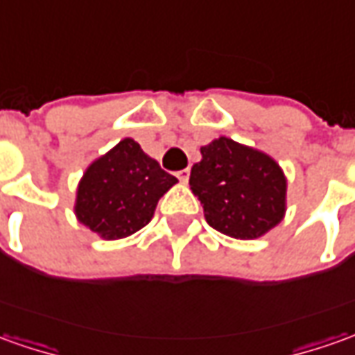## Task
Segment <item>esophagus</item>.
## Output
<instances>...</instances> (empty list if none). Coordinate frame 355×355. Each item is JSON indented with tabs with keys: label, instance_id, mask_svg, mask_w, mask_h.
I'll return each instance as SVG.
<instances>
[{
	"label": "esophagus",
	"instance_id": "34e87169",
	"mask_svg": "<svg viewBox=\"0 0 355 355\" xmlns=\"http://www.w3.org/2000/svg\"><path fill=\"white\" fill-rule=\"evenodd\" d=\"M177 177H178V180H180V182H184V184H187L188 178H190V171H188V168H182V171H178Z\"/></svg>",
	"mask_w": 355,
	"mask_h": 355
}]
</instances>
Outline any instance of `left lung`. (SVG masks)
<instances>
[{
    "instance_id": "1",
    "label": "left lung",
    "mask_w": 355,
    "mask_h": 355,
    "mask_svg": "<svg viewBox=\"0 0 355 355\" xmlns=\"http://www.w3.org/2000/svg\"><path fill=\"white\" fill-rule=\"evenodd\" d=\"M200 151L190 188L211 227L229 237L257 239L278 225L286 211V177L274 159L229 137Z\"/></svg>"
}]
</instances>
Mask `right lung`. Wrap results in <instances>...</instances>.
Here are the masks:
<instances>
[{"label":"right lung","instance_id":"obj_1","mask_svg":"<svg viewBox=\"0 0 355 355\" xmlns=\"http://www.w3.org/2000/svg\"><path fill=\"white\" fill-rule=\"evenodd\" d=\"M177 177L159 167L134 139H122L87 168L77 188V219L103 239H124L153 218Z\"/></svg>","mask_w":355,"mask_h":355}]
</instances>
